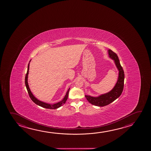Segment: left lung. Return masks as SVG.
Segmentation results:
<instances>
[{"instance_id": "8db88e82", "label": "left lung", "mask_w": 151, "mask_h": 151, "mask_svg": "<svg viewBox=\"0 0 151 151\" xmlns=\"http://www.w3.org/2000/svg\"><path fill=\"white\" fill-rule=\"evenodd\" d=\"M109 57L114 60L117 69L119 71L118 78L116 84L114 88L108 92L106 93L98 96H92L90 95H85L87 101L93 105L98 106H107L113 101L116 100L122 94L124 89V70L122 69L118 57L114 51L109 49L108 50Z\"/></svg>"}]
</instances>
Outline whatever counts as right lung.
<instances>
[{
	"label": "right lung",
	"instance_id": "obj_1",
	"mask_svg": "<svg viewBox=\"0 0 151 151\" xmlns=\"http://www.w3.org/2000/svg\"><path fill=\"white\" fill-rule=\"evenodd\" d=\"M31 60L29 61V63L28 64V67H27V74L25 76V86L27 87V92L29 93V97L31 98V99L32 100L33 102H34L36 104H37L38 106H42L43 108H45L47 109H56L58 108L59 107H60L61 106L64 105V104L65 103V102H66L67 100L68 99V93H69V89L70 88H69V89L67 91L66 95L65 96L64 99L60 101V102H58L57 103H55V104H49V103H45L44 102H42L41 101H40L39 100H38L37 98H35V96L33 95V94H32V93L31 92L30 88H29V86L28 84V82H27V80H28V75H29V63H30Z\"/></svg>",
	"mask_w": 151,
	"mask_h": 151
}]
</instances>
